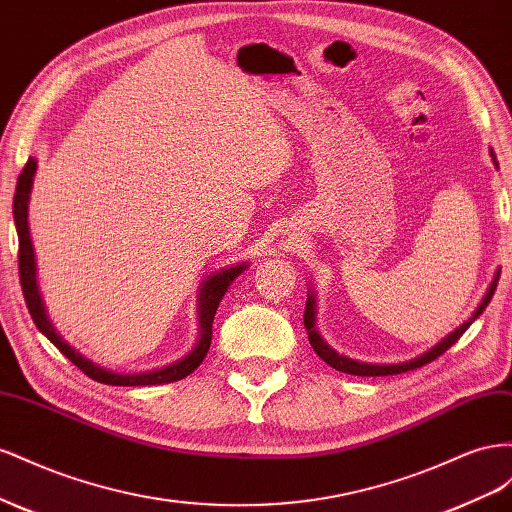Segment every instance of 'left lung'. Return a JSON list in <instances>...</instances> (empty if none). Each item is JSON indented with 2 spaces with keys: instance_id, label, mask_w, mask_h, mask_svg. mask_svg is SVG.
<instances>
[{
  "instance_id": "8db88e82",
  "label": "left lung",
  "mask_w": 512,
  "mask_h": 512,
  "mask_svg": "<svg viewBox=\"0 0 512 512\" xmlns=\"http://www.w3.org/2000/svg\"><path fill=\"white\" fill-rule=\"evenodd\" d=\"M491 156H493V152H491ZM493 163L498 165V160H495V156H493ZM498 281H500V274H495V281L491 283V287H489V291H487V296H485L483 304L478 306L474 317H472L470 321H465V324L459 326L455 332H450L444 341H440L435 347H431L427 354H422V356H418V358H414V360H410V362H401V364H367V362H356V360H352V358H345V356L334 352V349L328 347V345L324 343V339H321L319 334H317V330H315V300H313V296H309V300H306L304 328H306V332H309V341H311V347L315 349V354H317L321 360H324L326 364H330L332 369H337V371H341V373H349V375H362V377L399 375V373H407V371H412V369L425 367V364L433 362L437 356H442L448 347L455 345V343L463 337V332H465L467 328H470L472 321L487 309V304L491 302V298H493V294H495V287H498Z\"/></svg>"
}]
</instances>
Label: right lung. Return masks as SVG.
Here are the masks:
<instances>
[{"label":"right lung","mask_w":512,"mask_h":512,"mask_svg":"<svg viewBox=\"0 0 512 512\" xmlns=\"http://www.w3.org/2000/svg\"><path fill=\"white\" fill-rule=\"evenodd\" d=\"M34 173H36V160L27 158V163L17 180V191H14V203H12V212H14V223H17V233H19V279H21V289H23V298L27 304V311L32 315L36 328L45 334V337L60 349V352L75 364L77 369H81L87 377L96 379L100 384H109V386H158V384H169V382H178V379L191 375L199 364L206 358L210 343H212V321L218 309V302L223 300L227 287L236 281V276H240L246 270V264L225 268L221 272H216L208 276L206 283L201 287L199 294V321H201V334L195 349L182 360L169 364V367L148 371V373H113L96 367L94 362L83 358L79 352H75L60 334L55 332L51 326V321L47 319L45 306H42L38 287H36V261H34V248L32 240H29V227H27V199L29 191H32V182H34Z\"/></svg>","instance_id":"right-lung-1"}]
</instances>
